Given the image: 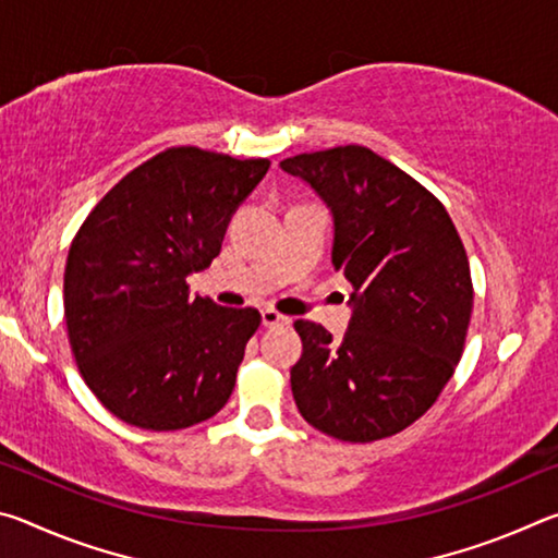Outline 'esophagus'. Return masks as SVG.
<instances>
[{
	"instance_id": "esophagus-1",
	"label": "esophagus",
	"mask_w": 558,
	"mask_h": 558,
	"mask_svg": "<svg viewBox=\"0 0 558 558\" xmlns=\"http://www.w3.org/2000/svg\"><path fill=\"white\" fill-rule=\"evenodd\" d=\"M260 317H263V325H266V327H278V325H288L290 323L286 315H280L278 310H272V307L263 310Z\"/></svg>"
}]
</instances>
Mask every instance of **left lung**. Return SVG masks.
I'll use <instances>...</instances> for the list:
<instances>
[{"label":"left lung","instance_id":"8db88e82","mask_svg":"<svg viewBox=\"0 0 558 558\" xmlns=\"http://www.w3.org/2000/svg\"><path fill=\"white\" fill-rule=\"evenodd\" d=\"M280 167L329 206L332 263L354 288L342 342L323 325L295 323L298 411L337 440L389 438L436 403L462 356L472 315L465 245L446 206L369 147L305 153Z\"/></svg>","mask_w":558,"mask_h":558}]
</instances>
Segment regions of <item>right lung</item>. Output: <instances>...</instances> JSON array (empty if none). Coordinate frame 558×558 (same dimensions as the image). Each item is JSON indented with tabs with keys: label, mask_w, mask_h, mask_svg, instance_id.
<instances>
[{
	"label": "right lung",
	"mask_w": 558,
	"mask_h": 558,
	"mask_svg": "<svg viewBox=\"0 0 558 558\" xmlns=\"http://www.w3.org/2000/svg\"><path fill=\"white\" fill-rule=\"evenodd\" d=\"M268 159L169 147L110 189L75 233L63 315L83 381L120 421L182 430L219 413L260 313L189 298Z\"/></svg>",
	"instance_id": "add662e5"
}]
</instances>
